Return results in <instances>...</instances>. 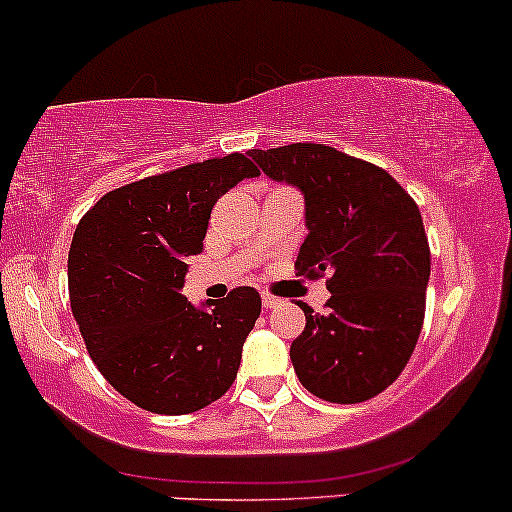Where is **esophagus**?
I'll return each instance as SVG.
<instances>
[{
  "instance_id": "obj_1",
  "label": "esophagus",
  "mask_w": 512,
  "mask_h": 512,
  "mask_svg": "<svg viewBox=\"0 0 512 512\" xmlns=\"http://www.w3.org/2000/svg\"><path fill=\"white\" fill-rule=\"evenodd\" d=\"M262 305H264V308H276V305H279V298H276V296H272V293H264V296H262Z\"/></svg>"
}]
</instances>
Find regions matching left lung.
I'll return each mask as SVG.
<instances>
[{
  "instance_id": "obj_1",
  "label": "left lung",
  "mask_w": 512,
  "mask_h": 512,
  "mask_svg": "<svg viewBox=\"0 0 512 512\" xmlns=\"http://www.w3.org/2000/svg\"><path fill=\"white\" fill-rule=\"evenodd\" d=\"M269 178L305 197L296 276L327 279V313L301 303L291 344L298 380L315 397L356 404L399 378L419 342L431 250L421 211L383 168L325 144L252 149Z\"/></svg>"
}]
</instances>
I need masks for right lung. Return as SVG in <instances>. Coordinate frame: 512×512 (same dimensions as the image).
I'll return each instance as SVG.
<instances>
[{
    "instance_id": "add662e5",
    "label": "right lung",
    "mask_w": 512,
    "mask_h": 512,
    "mask_svg": "<svg viewBox=\"0 0 512 512\" xmlns=\"http://www.w3.org/2000/svg\"><path fill=\"white\" fill-rule=\"evenodd\" d=\"M255 175L243 154L190 163L117 187L76 226L67 264L74 320L103 378L137 407L192 414L236 380L260 293L238 286L197 310L180 289L214 204Z\"/></svg>"
}]
</instances>
